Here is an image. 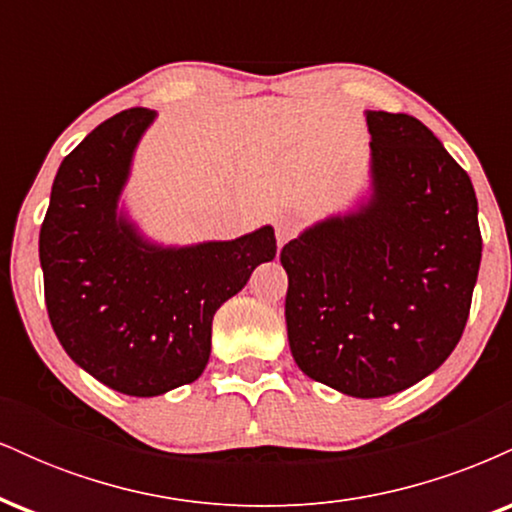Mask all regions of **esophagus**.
<instances>
[{"mask_svg":"<svg viewBox=\"0 0 512 512\" xmlns=\"http://www.w3.org/2000/svg\"><path fill=\"white\" fill-rule=\"evenodd\" d=\"M293 236H296V221H293V219L276 221V243H279V245L289 243Z\"/></svg>","mask_w":512,"mask_h":512,"instance_id":"1","label":"esophagus"}]
</instances>
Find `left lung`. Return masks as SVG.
Wrapping results in <instances>:
<instances>
[{
    "label": "left lung",
    "mask_w": 512,
    "mask_h": 512,
    "mask_svg": "<svg viewBox=\"0 0 512 512\" xmlns=\"http://www.w3.org/2000/svg\"><path fill=\"white\" fill-rule=\"evenodd\" d=\"M370 190L281 250L286 330L308 378L349 397L407 390L460 342L481 262L477 195L424 122L366 110Z\"/></svg>",
    "instance_id": "1"
}]
</instances>
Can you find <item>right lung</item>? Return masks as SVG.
<instances>
[{
  "label": "right lung",
  "instance_id": "1",
  "mask_svg": "<svg viewBox=\"0 0 512 512\" xmlns=\"http://www.w3.org/2000/svg\"><path fill=\"white\" fill-rule=\"evenodd\" d=\"M154 120V110L132 108L93 129L57 170L40 228L45 305L62 349L129 397L195 383L214 313L276 255L272 226L195 245L139 231L120 199Z\"/></svg>",
  "mask_w": 512,
  "mask_h": 512
}]
</instances>
